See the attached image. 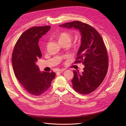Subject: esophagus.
Instances as JSON below:
<instances>
[{"label": "esophagus", "instance_id": "esophagus-1", "mask_svg": "<svg viewBox=\"0 0 126 126\" xmlns=\"http://www.w3.org/2000/svg\"><path fill=\"white\" fill-rule=\"evenodd\" d=\"M65 69H59V70H58L57 71V73H62V72H63L64 70H65Z\"/></svg>", "mask_w": 126, "mask_h": 126}]
</instances>
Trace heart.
<instances>
[{
	"label": "heart",
	"mask_w": 126,
	"mask_h": 126,
	"mask_svg": "<svg viewBox=\"0 0 126 126\" xmlns=\"http://www.w3.org/2000/svg\"><path fill=\"white\" fill-rule=\"evenodd\" d=\"M56 37L60 44L66 43L70 44L73 39V35L68 32L63 31L58 33Z\"/></svg>",
	"instance_id": "obj_1"
}]
</instances>
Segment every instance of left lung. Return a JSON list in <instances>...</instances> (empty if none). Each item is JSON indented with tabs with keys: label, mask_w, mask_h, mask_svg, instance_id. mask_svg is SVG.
<instances>
[{
	"label": "left lung",
	"mask_w": 126,
	"mask_h": 126,
	"mask_svg": "<svg viewBox=\"0 0 126 126\" xmlns=\"http://www.w3.org/2000/svg\"><path fill=\"white\" fill-rule=\"evenodd\" d=\"M60 27L79 29L81 44L75 63H82L83 72L73 70V88L78 93L87 94L94 91L103 81L108 70L109 58L103 39L96 29L87 23L75 21Z\"/></svg>",
	"instance_id": "left-lung-1"
}]
</instances>
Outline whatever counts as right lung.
Instances as JSON below:
<instances>
[{
    "label": "right lung",
    "mask_w": 126,
    "mask_h": 126,
    "mask_svg": "<svg viewBox=\"0 0 126 126\" xmlns=\"http://www.w3.org/2000/svg\"><path fill=\"white\" fill-rule=\"evenodd\" d=\"M51 27L30 28L18 39L12 56V66L16 78L28 93L34 96L44 94L50 88L56 73L41 72L36 63L42 57L39 39Z\"/></svg>",
    "instance_id": "1"
}]
</instances>
